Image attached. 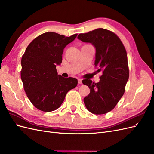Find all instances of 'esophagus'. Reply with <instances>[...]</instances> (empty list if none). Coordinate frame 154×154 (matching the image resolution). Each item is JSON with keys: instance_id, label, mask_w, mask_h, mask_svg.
I'll list each match as a JSON object with an SVG mask.
<instances>
[{"instance_id": "obj_1", "label": "esophagus", "mask_w": 154, "mask_h": 154, "mask_svg": "<svg viewBox=\"0 0 154 154\" xmlns=\"http://www.w3.org/2000/svg\"><path fill=\"white\" fill-rule=\"evenodd\" d=\"M78 82L79 84H82V80H81V79H78Z\"/></svg>"}]
</instances>
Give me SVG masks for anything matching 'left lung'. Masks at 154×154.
<instances>
[{"mask_svg":"<svg viewBox=\"0 0 154 154\" xmlns=\"http://www.w3.org/2000/svg\"><path fill=\"white\" fill-rule=\"evenodd\" d=\"M78 38L94 46V66L97 72L102 73L98 83L88 79L82 80L90 88L83 101L91 113L106 114L114 108L125 92L129 77L127 51L119 37L105 29L81 33Z\"/></svg>","mask_w":154,"mask_h":154,"instance_id":"8db88e82","label":"left lung"}]
</instances>
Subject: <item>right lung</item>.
Instances as JSON below:
<instances>
[{
    "mask_svg": "<svg viewBox=\"0 0 154 154\" xmlns=\"http://www.w3.org/2000/svg\"><path fill=\"white\" fill-rule=\"evenodd\" d=\"M76 36L47 32L27 47L21 60V79L27 97L36 109L44 112L57 110L67 93L76 87V78H63L56 69L62 62L64 48Z\"/></svg>",
    "mask_w": 154,
    "mask_h": 154,
    "instance_id": "add662e5",
    "label": "right lung"
}]
</instances>
